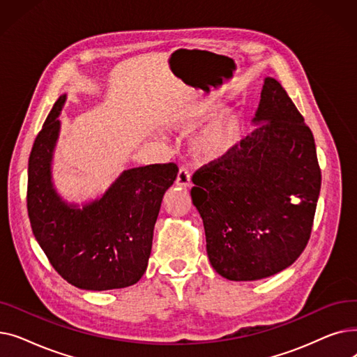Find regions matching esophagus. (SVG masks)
I'll return each mask as SVG.
<instances>
[{"label":"esophagus","mask_w":357,"mask_h":357,"mask_svg":"<svg viewBox=\"0 0 357 357\" xmlns=\"http://www.w3.org/2000/svg\"><path fill=\"white\" fill-rule=\"evenodd\" d=\"M176 185L183 186V188H186V186L191 185V174L186 167L179 169L178 176H176Z\"/></svg>","instance_id":"1"}]
</instances>
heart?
<instances>
[{"instance_id":"obj_1","label":"heart","mask_w":357,"mask_h":357,"mask_svg":"<svg viewBox=\"0 0 357 357\" xmlns=\"http://www.w3.org/2000/svg\"><path fill=\"white\" fill-rule=\"evenodd\" d=\"M221 105L205 102L192 109L185 119V126L198 127L210 119L192 142L195 156L204 162H213L227 158L240 146L245 133V119L240 111L230 109L221 114Z\"/></svg>"}]
</instances>
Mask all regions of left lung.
<instances>
[{
	"label": "left lung",
	"instance_id": "left-lung-1",
	"mask_svg": "<svg viewBox=\"0 0 357 357\" xmlns=\"http://www.w3.org/2000/svg\"><path fill=\"white\" fill-rule=\"evenodd\" d=\"M255 130L227 158L204 165L191 190L215 272L257 280L291 266L307 246L321 188L310 127L266 78Z\"/></svg>",
	"mask_w": 357,
	"mask_h": 357
}]
</instances>
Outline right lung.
<instances>
[{
    "instance_id": "right-lung-1",
    "label": "right lung",
    "mask_w": 357,
    "mask_h": 357,
    "mask_svg": "<svg viewBox=\"0 0 357 357\" xmlns=\"http://www.w3.org/2000/svg\"><path fill=\"white\" fill-rule=\"evenodd\" d=\"M65 101L66 93L54 102L29 158L27 211L33 234L70 285L86 291L135 285L146 272L162 198L176 179L178 166L127 169L101 198L82 207L65 202L52 182L58 117Z\"/></svg>"
}]
</instances>
